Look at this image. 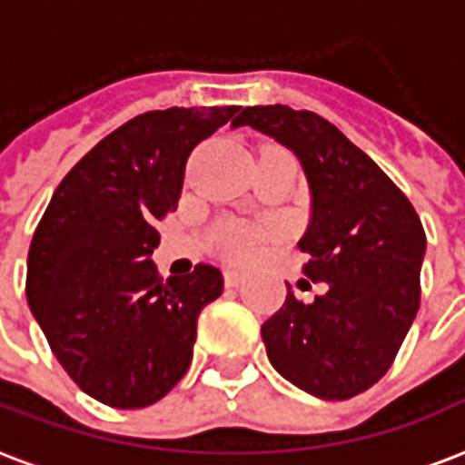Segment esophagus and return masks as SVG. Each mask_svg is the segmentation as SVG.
Masks as SVG:
<instances>
[{
  "instance_id": "esophagus-1",
  "label": "esophagus",
  "mask_w": 465,
  "mask_h": 465,
  "mask_svg": "<svg viewBox=\"0 0 465 465\" xmlns=\"http://www.w3.org/2000/svg\"><path fill=\"white\" fill-rule=\"evenodd\" d=\"M246 272L243 271H226L224 272V282H226V288H239L241 282H246Z\"/></svg>"
}]
</instances>
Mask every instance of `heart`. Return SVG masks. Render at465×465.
Instances as JSON below:
<instances>
[{
  "label": "heart",
  "instance_id": "b5f03b06",
  "mask_svg": "<svg viewBox=\"0 0 465 465\" xmlns=\"http://www.w3.org/2000/svg\"><path fill=\"white\" fill-rule=\"evenodd\" d=\"M265 232L251 229L243 224H224L217 232V241L222 253L232 261H246L258 251V241Z\"/></svg>",
  "mask_w": 465,
  "mask_h": 465
}]
</instances>
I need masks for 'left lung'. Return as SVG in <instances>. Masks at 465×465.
<instances>
[{"instance_id":"obj_1","label":"left lung","mask_w":465,"mask_h":465,"mask_svg":"<svg viewBox=\"0 0 465 465\" xmlns=\"http://www.w3.org/2000/svg\"><path fill=\"white\" fill-rule=\"evenodd\" d=\"M233 126L268 134L302 163L310 226L304 275L324 292H290L263 327L272 368L322 400H349L388 373L420 310L427 236L385 173L334 124L285 104L246 106Z\"/></svg>"}]
</instances>
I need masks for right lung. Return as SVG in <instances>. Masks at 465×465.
<instances>
[{
	"mask_svg": "<svg viewBox=\"0 0 465 465\" xmlns=\"http://www.w3.org/2000/svg\"><path fill=\"white\" fill-rule=\"evenodd\" d=\"M241 106H170L102 138L53 193L28 248L26 300L75 385L116 410L165 398L187 373L197 317L224 278L163 280L155 222L175 212L193 148ZM236 122V119H233Z\"/></svg>",
	"mask_w": 465,
	"mask_h": 465,
	"instance_id": "1",
	"label": "right lung"
}]
</instances>
